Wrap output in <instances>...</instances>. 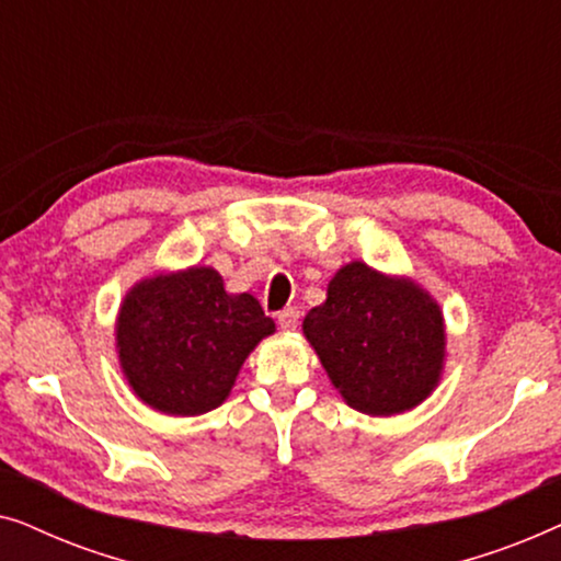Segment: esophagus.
Instances as JSON below:
<instances>
[{
	"instance_id": "obj_1",
	"label": "esophagus",
	"mask_w": 561,
	"mask_h": 561,
	"mask_svg": "<svg viewBox=\"0 0 561 561\" xmlns=\"http://www.w3.org/2000/svg\"><path fill=\"white\" fill-rule=\"evenodd\" d=\"M298 317H301V313H298V309H294V306H290V309L278 311V324H280V329H296Z\"/></svg>"
}]
</instances>
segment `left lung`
I'll list each match as a JSON object with an SVG mask.
<instances>
[{"instance_id":"left-lung-1","label":"left lung","mask_w":561,"mask_h":561,"mask_svg":"<svg viewBox=\"0 0 561 561\" xmlns=\"http://www.w3.org/2000/svg\"><path fill=\"white\" fill-rule=\"evenodd\" d=\"M304 334L352 409L393 416L419 405L444 367V317L413 280L365 263L334 275L327 301L306 313Z\"/></svg>"}]
</instances>
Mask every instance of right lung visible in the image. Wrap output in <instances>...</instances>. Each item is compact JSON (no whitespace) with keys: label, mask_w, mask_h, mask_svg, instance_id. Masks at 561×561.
<instances>
[{"label":"right lung","mask_w":561,"mask_h":561,"mask_svg":"<svg viewBox=\"0 0 561 561\" xmlns=\"http://www.w3.org/2000/svg\"><path fill=\"white\" fill-rule=\"evenodd\" d=\"M273 332L257 298L227 294L214 267H188L129 290L117 317V350L142 403L198 416L225 403L244 359Z\"/></svg>","instance_id":"add662e5"}]
</instances>
